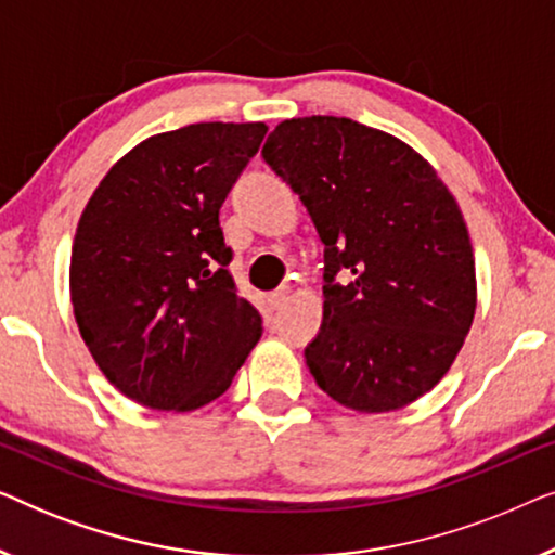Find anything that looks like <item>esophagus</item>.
Wrapping results in <instances>:
<instances>
[{"label": "esophagus", "instance_id": "obj_1", "mask_svg": "<svg viewBox=\"0 0 555 555\" xmlns=\"http://www.w3.org/2000/svg\"><path fill=\"white\" fill-rule=\"evenodd\" d=\"M285 300H287V287H283V291H278V293H272V295H270V306H272V310L283 308Z\"/></svg>", "mask_w": 555, "mask_h": 555}]
</instances>
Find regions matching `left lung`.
I'll list each match as a JSON object with an SVG mask.
<instances>
[{
  "instance_id": "obj_1",
  "label": "left lung",
  "mask_w": 555,
  "mask_h": 555,
  "mask_svg": "<svg viewBox=\"0 0 555 555\" xmlns=\"http://www.w3.org/2000/svg\"><path fill=\"white\" fill-rule=\"evenodd\" d=\"M262 156L325 245L323 323L306 348L315 384L363 414L435 389L477 308L473 242L444 181L397 135L336 116L283 120Z\"/></svg>"
}]
</instances>
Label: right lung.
I'll use <instances>...</instances> for the list:
<instances>
[{"label":"right lung","instance_id":"add662e5","mask_svg":"<svg viewBox=\"0 0 555 555\" xmlns=\"http://www.w3.org/2000/svg\"><path fill=\"white\" fill-rule=\"evenodd\" d=\"M264 133V124H192L151 135L82 209L73 313L98 369L135 404H209L262 336L260 313L227 270L219 209Z\"/></svg>","mask_w":555,"mask_h":555}]
</instances>
